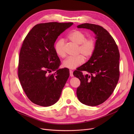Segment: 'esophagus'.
<instances>
[{"label": "esophagus", "instance_id": "esophagus-1", "mask_svg": "<svg viewBox=\"0 0 134 134\" xmlns=\"http://www.w3.org/2000/svg\"><path fill=\"white\" fill-rule=\"evenodd\" d=\"M69 75H70V77H72V76H74V75H73L72 71V70H69Z\"/></svg>", "mask_w": 134, "mask_h": 134}]
</instances>
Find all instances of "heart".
Segmentation results:
<instances>
[{
  "instance_id": "heart-1",
  "label": "heart",
  "mask_w": 134,
  "mask_h": 134,
  "mask_svg": "<svg viewBox=\"0 0 134 134\" xmlns=\"http://www.w3.org/2000/svg\"><path fill=\"white\" fill-rule=\"evenodd\" d=\"M68 37L71 42L79 45V53L83 54L86 58H88L93 55L96 49V42L94 38H86V34L80 30L71 32ZM65 46V43L63 39L59 40L54 46L55 53L62 58L66 56ZM82 55L79 54L76 57H68L63 63V67L72 69L77 68L84 62V57Z\"/></svg>"
}]
</instances>
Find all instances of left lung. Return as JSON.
<instances>
[{
    "label": "left lung",
    "instance_id": "left-lung-1",
    "mask_svg": "<svg viewBox=\"0 0 134 134\" xmlns=\"http://www.w3.org/2000/svg\"><path fill=\"white\" fill-rule=\"evenodd\" d=\"M77 27L93 31L97 35V41L96 49L90 59L73 72L81 81L76 94L83 104L98 105L110 97L119 81V49L112 36L103 27L84 23ZM84 71L87 72L86 75L82 74Z\"/></svg>",
    "mask_w": 134,
    "mask_h": 134
}]
</instances>
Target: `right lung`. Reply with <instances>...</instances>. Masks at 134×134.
Segmentation results:
<instances>
[{
	"instance_id": "obj_1",
	"label": "right lung",
	"mask_w": 134,
	"mask_h": 134,
	"mask_svg": "<svg viewBox=\"0 0 134 134\" xmlns=\"http://www.w3.org/2000/svg\"><path fill=\"white\" fill-rule=\"evenodd\" d=\"M73 23L49 22L35 25L28 33L20 50L18 76L29 99L49 107L55 103L69 76L68 68L58 69L60 61L54 43Z\"/></svg>"
}]
</instances>
